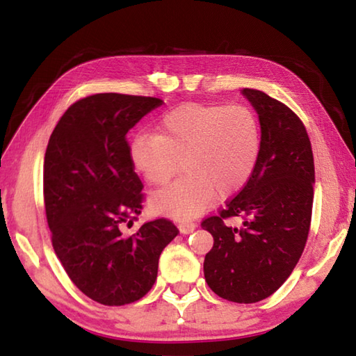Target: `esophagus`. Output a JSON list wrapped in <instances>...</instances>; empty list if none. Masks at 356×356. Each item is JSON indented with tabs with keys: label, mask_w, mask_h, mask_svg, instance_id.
I'll return each mask as SVG.
<instances>
[{
	"label": "esophagus",
	"mask_w": 356,
	"mask_h": 356,
	"mask_svg": "<svg viewBox=\"0 0 356 356\" xmlns=\"http://www.w3.org/2000/svg\"><path fill=\"white\" fill-rule=\"evenodd\" d=\"M196 222H188V221H186V222H180V225H179V231L180 232H182V234H191L193 231H195V229H196Z\"/></svg>",
	"instance_id": "esophagus-1"
}]
</instances>
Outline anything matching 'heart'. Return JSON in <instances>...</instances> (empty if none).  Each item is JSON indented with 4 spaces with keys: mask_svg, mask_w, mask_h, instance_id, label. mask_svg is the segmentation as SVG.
<instances>
[{
    "mask_svg": "<svg viewBox=\"0 0 356 356\" xmlns=\"http://www.w3.org/2000/svg\"><path fill=\"white\" fill-rule=\"evenodd\" d=\"M262 149L256 113L245 105L185 104L166 113L155 135L131 143L130 159L149 185L185 176L150 197V207L177 220L202 213L216 196L236 195L254 172Z\"/></svg>",
    "mask_w": 356,
    "mask_h": 356,
    "instance_id": "1",
    "label": "heart"
}]
</instances>
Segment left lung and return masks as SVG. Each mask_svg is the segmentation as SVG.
Here are the masks:
<instances>
[{
    "mask_svg": "<svg viewBox=\"0 0 356 356\" xmlns=\"http://www.w3.org/2000/svg\"><path fill=\"white\" fill-rule=\"evenodd\" d=\"M262 130L251 179L218 216L202 221L213 236L204 276L218 297L256 303L284 284L308 240L314 200V156L306 129L291 108L256 89H242ZM244 218L240 228L224 220Z\"/></svg>",
    "mask_w": 356,
    "mask_h": 356,
    "instance_id": "1",
    "label": "left lung"
}]
</instances>
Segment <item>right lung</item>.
I'll use <instances>...</instances> for the list:
<instances>
[{"label": "right lung", "instance_id": "right-lung-1", "mask_svg": "<svg viewBox=\"0 0 356 356\" xmlns=\"http://www.w3.org/2000/svg\"><path fill=\"white\" fill-rule=\"evenodd\" d=\"M161 104L141 95H89L63 114L47 146L44 197L53 250L72 282L106 306L143 298L156 280L161 251L179 234L165 218L122 234L143 209L125 135Z\"/></svg>", "mask_w": 356, "mask_h": 356}]
</instances>
